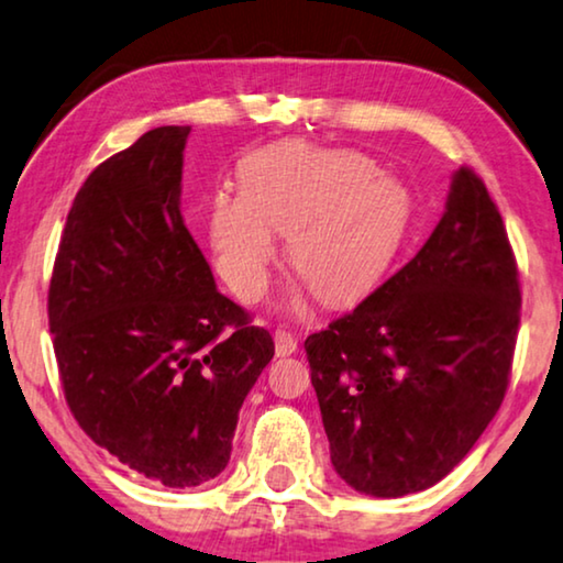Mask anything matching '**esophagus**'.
<instances>
[{
  "mask_svg": "<svg viewBox=\"0 0 563 563\" xmlns=\"http://www.w3.org/2000/svg\"><path fill=\"white\" fill-rule=\"evenodd\" d=\"M298 352V339L288 331H275V354L278 357H290Z\"/></svg>",
  "mask_w": 563,
  "mask_h": 563,
  "instance_id": "obj_1",
  "label": "esophagus"
}]
</instances>
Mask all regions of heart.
Segmentation results:
<instances>
[{"instance_id": "obj_1", "label": "heart", "mask_w": 563, "mask_h": 563, "mask_svg": "<svg viewBox=\"0 0 563 563\" xmlns=\"http://www.w3.org/2000/svg\"><path fill=\"white\" fill-rule=\"evenodd\" d=\"M410 219V188L369 155L292 140L244 157L240 194L211 196L209 242L221 278L244 300L267 290L275 234H285L300 280L327 303H354L390 271Z\"/></svg>"}]
</instances>
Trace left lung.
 I'll return each instance as SVG.
<instances>
[{
    "label": "left lung",
    "mask_w": 563,
    "mask_h": 563,
    "mask_svg": "<svg viewBox=\"0 0 563 563\" xmlns=\"http://www.w3.org/2000/svg\"><path fill=\"white\" fill-rule=\"evenodd\" d=\"M518 323L503 217L477 173L459 168L418 255L306 339L339 477L372 497L421 493L446 477L500 410Z\"/></svg>",
    "instance_id": "1"
}]
</instances>
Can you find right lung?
Listing matches in <instances>:
<instances>
[{"label": "right lung", "instance_id": "obj_1", "mask_svg": "<svg viewBox=\"0 0 563 563\" xmlns=\"http://www.w3.org/2000/svg\"><path fill=\"white\" fill-rule=\"evenodd\" d=\"M191 126H157L99 165L70 206L47 319L70 413L142 477L224 472L271 331L221 296L180 213Z\"/></svg>", "mask_w": 563, "mask_h": 563}]
</instances>
